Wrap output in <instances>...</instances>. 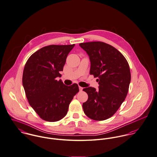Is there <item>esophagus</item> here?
<instances>
[{
	"label": "esophagus",
	"instance_id": "1",
	"mask_svg": "<svg viewBox=\"0 0 157 157\" xmlns=\"http://www.w3.org/2000/svg\"><path fill=\"white\" fill-rule=\"evenodd\" d=\"M79 90H80V91H82V89H83V88H82V87H80V86H79Z\"/></svg>",
	"mask_w": 157,
	"mask_h": 157
}]
</instances>
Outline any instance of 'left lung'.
<instances>
[{"instance_id":"obj_1","label":"left lung","mask_w":157,"mask_h":157,"mask_svg":"<svg viewBox=\"0 0 157 157\" xmlns=\"http://www.w3.org/2000/svg\"><path fill=\"white\" fill-rule=\"evenodd\" d=\"M79 46L89 56L90 75L98 77L99 90L83 89L88 98L83 103L84 112L94 121L113 116L124 101L131 82V72L124 56L113 46L101 41L82 43Z\"/></svg>"}]
</instances>
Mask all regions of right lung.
Masks as SVG:
<instances>
[{
    "label": "right lung",
    "instance_id": "1",
    "mask_svg": "<svg viewBox=\"0 0 157 157\" xmlns=\"http://www.w3.org/2000/svg\"><path fill=\"white\" fill-rule=\"evenodd\" d=\"M74 46L75 44L45 46L33 53L25 66L22 83L26 98L43 120L56 122L64 117L79 91L77 84L67 86L56 80Z\"/></svg>",
    "mask_w": 157,
    "mask_h": 157
}]
</instances>
